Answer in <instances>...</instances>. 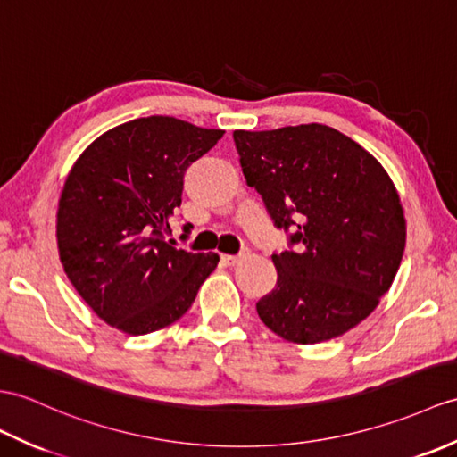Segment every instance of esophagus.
<instances>
[{"label":"esophagus","mask_w":457,"mask_h":457,"mask_svg":"<svg viewBox=\"0 0 457 457\" xmlns=\"http://www.w3.org/2000/svg\"><path fill=\"white\" fill-rule=\"evenodd\" d=\"M245 257H249V249H243L239 254H221V261H224L228 267H236V264Z\"/></svg>","instance_id":"obj_1"}]
</instances>
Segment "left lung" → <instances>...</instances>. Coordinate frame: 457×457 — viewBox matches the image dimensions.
<instances>
[{
	"mask_svg": "<svg viewBox=\"0 0 457 457\" xmlns=\"http://www.w3.org/2000/svg\"><path fill=\"white\" fill-rule=\"evenodd\" d=\"M247 185L298 251L274 253L278 280L257 302L261 321L298 345L341 337L372 313L394 282L407 224L378 159L325 124L236 130Z\"/></svg>",
	"mask_w": 457,
	"mask_h": 457,
	"instance_id": "1",
	"label": "left lung"
}]
</instances>
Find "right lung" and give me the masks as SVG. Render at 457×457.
<instances>
[{
	"label": "right lung",
	"mask_w": 457,
	"mask_h": 457,
	"mask_svg": "<svg viewBox=\"0 0 457 457\" xmlns=\"http://www.w3.org/2000/svg\"><path fill=\"white\" fill-rule=\"evenodd\" d=\"M221 136L147 116L104 132L73 163L58 200V253L73 288L104 323L126 335L159 331L188 312L218 267V253L177 249L167 237L185 171Z\"/></svg>",
	"instance_id": "add662e5"
}]
</instances>
